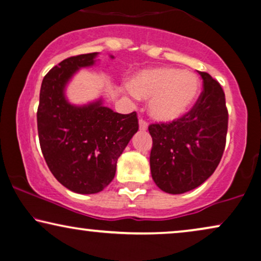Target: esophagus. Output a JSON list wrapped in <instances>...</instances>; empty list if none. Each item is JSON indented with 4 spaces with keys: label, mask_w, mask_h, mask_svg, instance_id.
<instances>
[{
    "label": "esophagus",
    "mask_w": 261,
    "mask_h": 261,
    "mask_svg": "<svg viewBox=\"0 0 261 261\" xmlns=\"http://www.w3.org/2000/svg\"><path fill=\"white\" fill-rule=\"evenodd\" d=\"M146 129H148V123L144 119H139V130L145 131Z\"/></svg>",
    "instance_id": "esophagus-1"
}]
</instances>
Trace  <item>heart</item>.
I'll return each mask as SVG.
<instances>
[{"mask_svg":"<svg viewBox=\"0 0 261 261\" xmlns=\"http://www.w3.org/2000/svg\"><path fill=\"white\" fill-rule=\"evenodd\" d=\"M131 92L149 99V115L162 123L177 120L192 109L200 93V80L174 67L143 69L134 75Z\"/></svg>","mask_w":261,"mask_h":261,"instance_id":"b5f03b06","label":"heart"}]
</instances>
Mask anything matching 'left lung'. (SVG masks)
<instances>
[{
  "label": "left lung",
  "mask_w": 261,
  "mask_h": 261,
  "mask_svg": "<svg viewBox=\"0 0 261 261\" xmlns=\"http://www.w3.org/2000/svg\"><path fill=\"white\" fill-rule=\"evenodd\" d=\"M203 91L190 111L169 124H151L150 169L153 182L168 194H183L211 177L226 145L228 112L222 87L199 72Z\"/></svg>",
  "instance_id": "left-lung-1"
}]
</instances>
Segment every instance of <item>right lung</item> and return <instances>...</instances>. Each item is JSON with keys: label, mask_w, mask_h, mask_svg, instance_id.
Returning a JSON list of instances; mask_svg holds the SVG:
<instances>
[{"label": "right lung", "mask_w": 261, "mask_h": 261, "mask_svg": "<svg viewBox=\"0 0 261 261\" xmlns=\"http://www.w3.org/2000/svg\"><path fill=\"white\" fill-rule=\"evenodd\" d=\"M98 54L65 59L47 73L40 90L38 132L42 155L54 177L76 194L99 193L111 183L117 161L138 131L136 112L120 115L105 106L102 98L75 105L66 97L75 73L95 65Z\"/></svg>", "instance_id": "right-lung-1"}]
</instances>
